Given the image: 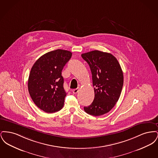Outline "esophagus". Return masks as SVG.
Wrapping results in <instances>:
<instances>
[{
	"instance_id": "1",
	"label": "esophagus",
	"mask_w": 158,
	"mask_h": 158,
	"mask_svg": "<svg viewBox=\"0 0 158 158\" xmlns=\"http://www.w3.org/2000/svg\"><path fill=\"white\" fill-rule=\"evenodd\" d=\"M78 91H79L78 89H75L74 90H73V93L74 94H77V93L78 92Z\"/></svg>"
}]
</instances>
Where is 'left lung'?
Returning a JSON list of instances; mask_svg holds the SVG:
<instances>
[{
  "mask_svg": "<svg viewBox=\"0 0 158 158\" xmlns=\"http://www.w3.org/2000/svg\"><path fill=\"white\" fill-rule=\"evenodd\" d=\"M90 67L95 97L84 106L85 111L94 116L108 113L120 98L123 86V73L117 59L108 53L94 50L82 54Z\"/></svg>",
  "mask_w": 158,
  "mask_h": 158,
  "instance_id": "obj_1",
  "label": "left lung"
}]
</instances>
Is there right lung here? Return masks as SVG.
<instances>
[{
  "label": "right lung",
  "instance_id": "1",
  "mask_svg": "<svg viewBox=\"0 0 158 158\" xmlns=\"http://www.w3.org/2000/svg\"><path fill=\"white\" fill-rule=\"evenodd\" d=\"M72 55L68 50L52 51L41 56L31 68L28 91L34 104L45 113L57 112L64 105L67 94L61 71Z\"/></svg>",
  "mask_w": 158,
  "mask_h": 158
}]
</instances>
